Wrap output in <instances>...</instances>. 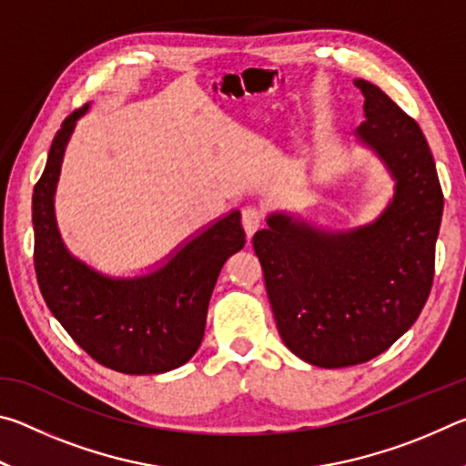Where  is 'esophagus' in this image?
Wrapping results in <instances>:
<instances>
[{"instance_id":"1","label":"esophagus","mask_w":466,"mask_h":466,"mask_svg":"<svg viewBox=\"0 0 466 466\" xmlns=\"http://www.w3.org/2000/svg\"><path fill=\"white\" fill-rule=\"evenodd\" d=\"M263 219H265V214L258 208H247L242 211V226L248 238L263 226Z\"/></svg>"}]
</instances>
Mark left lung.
I'll list each match as a JSON object with an SVG mask.
<instances>
[{"label": "left lung", "mask_w": 466, "mask_h": 466, "mask_svg": "<svg viewBox=\"0 0 466 466\" xmlns=\"http://www.w3.org/2000/svg\"><path fill=\"white\" fill-rule=\"evenodd\" d=\"M364 94L358 137L397 178L374 224L317 232L271 216L252 236L278 330L291 353L320 368L364 364L411 329L433 283L444 195L420 125L378 86Z\"/></svg>", "instance_id": "8db88e82"}]
</instances>
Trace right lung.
I'll return each instance as SVG.
<instances>
[{
    "label": "right lung",
    "instance_id": "add662e5",
    "mask_svg": "<svg viewBox=\"0 0 466 466\" xmlns=\"http://www.w3.org/2000/svg\"><path fill=\"white\" fill-rule=\"evenodd\" d=\"M82 106L55 133L35 185V271L46 306L69 337L98 364L123 374H162L199 350L211 291L224 263L244 247L240 211L219 219L177 252L160 271L110 279L63 247L53 214L63 152Z\"/></svg>",
    "mask_w": 466,
    "mask_h": 466
}]
</instances>
